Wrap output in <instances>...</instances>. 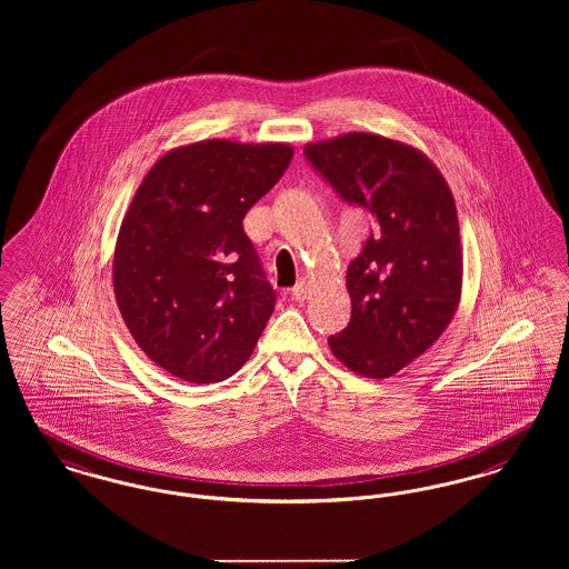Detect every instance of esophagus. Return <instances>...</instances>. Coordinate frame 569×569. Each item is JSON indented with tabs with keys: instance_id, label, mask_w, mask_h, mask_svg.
Returning <instances> with one entry per match:
<instances>
[{
	"instance_id": "obj_1",
	"label": "esophagus",
	"mask_w": 569,
	"mask_h": 569,
	"mask_svg": "<svg viewBox=\"0 0 569 569\" xmlns=\"http://www.w3.org/2000/svg\"><path fill=\"white\" fill-rule=\"evenodd\" d=\"M306 296H308V282L299 280L298 284L291 289V298L301 301V299H306Z\"/></svg>"
}]
</instances>
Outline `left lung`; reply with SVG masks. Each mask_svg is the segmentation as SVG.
<instances>
[{
	"instance_id": "obj_1",
	"label": "left lung",
	"mask_w": 569,
	"mask_h": 569,
	"mask_svg": "<svg viewBox=\"0 0 569 569\" xmlns=\"http://www.w3.org/2000/svg\"><path fill=\"white\" fill-rule=\"evenodd\" d=\"M336 192L372 213L375 233L347 270L351 321L329 349L351 372L388 379L448 329L462 291L453 194L418 148L347 132L303 148Z\"/></svg>"
}]
</instances>
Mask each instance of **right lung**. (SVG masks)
Returning a JSON list of instances; mask_svg holds the SVG:
<instances>
[{
  "label": "right lung",
  "instance_id": "right-lung-1",
  "mask_svg": "<svg viewBox=\"0 0 569 569\" xmlns=\"http://www.w3.org/2000/svg\"><path fill=\"white\" fill-rule=\"evenodd\" d=\"M291 158L287 143L181 146L151 167L128 206L113 252L121 319L181 381L229 379L266 329L276 293L241 220Z\"/></svg>",
  "mask_w": 569,
  "mask_h": 569
}]
</instances>
